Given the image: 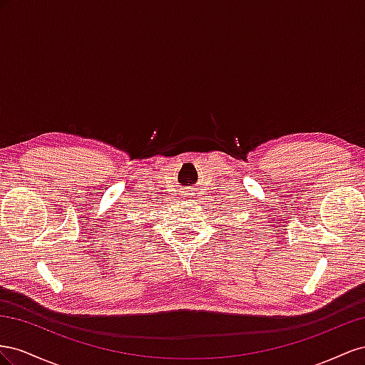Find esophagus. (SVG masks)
<instances>
[{"label": "esophagus", "mask_w": 365, "mask_h": 365, "mask_svg": "<svg viewBox=\"0 0 365 365\" xmlns=\"http://www.w3.org/2000/svg\"><path fill=\"white\" fill-rule=\"evenodd\" d=\"M195 195H197V192H195V190H192V188H186V190L183 191V197H185L186 202H188V203L195 202Z\"/></svg>", "instance_id": "34e87169"}]
</instances>
